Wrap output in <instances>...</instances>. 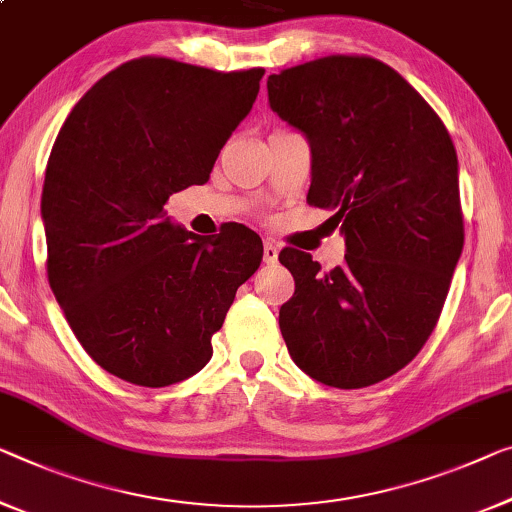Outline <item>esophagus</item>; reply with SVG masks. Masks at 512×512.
<instances>
[{
    "mask_svg": "<svg viewBox=\"0 0 512 512\" xmlns=\"http://www.w3.org/2000/svg\"><path fill=\"white\" fill-rule=\"evenodd\" d=\"M264 262L266 264L278 262V243L276 241H271V239L264 241Z\"/></svg>",
    "mask_w": 512,
    "mask_h": 512,
    "instance_id": "34e87169",
    "label": "esophagus"
}]
</instances>
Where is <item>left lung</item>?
<instances>
[{
	"instance_id": "1",
	"label": "left lung",
	"mask_w": 512,
	"mask_h": 512,
	"mask_svg": "<svg viewBox=\"0 0 512 512\" xmlns=\"http://www.w3.org/2000/svg\"><path fill=\"white\" fill-rule=\"evenodd\" d=\"M280 119L312 149L310 207L345 234L324 271L282 248L294 296L280 331L294 363L326 386L363 388L414 361L439 322L464 246L457 154L444 121L398 71L329 55L266 80Z\"/></svg>"
}]
</instances>
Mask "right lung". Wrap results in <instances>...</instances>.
I'll return each instance as SVG.
<instances>
[{"instance_id": "add662e5", "label": "right lung", "mask_w": 512, "mask_h": 512, "mask_svg": "<svg viewBox=\"0 0 512 512\" xmlns=\"http://www.w3.org/2000/svg\"><path fill=\"white\" fill-rule=\"evenodd\" d=\"M262 75L131 59L61 126L41 197L45 266L75 338L114 377L160 388L200 372L236 289L262 262L246 225L197 236L163 209L209 181Z\"/></svg>"}]
</instances>
